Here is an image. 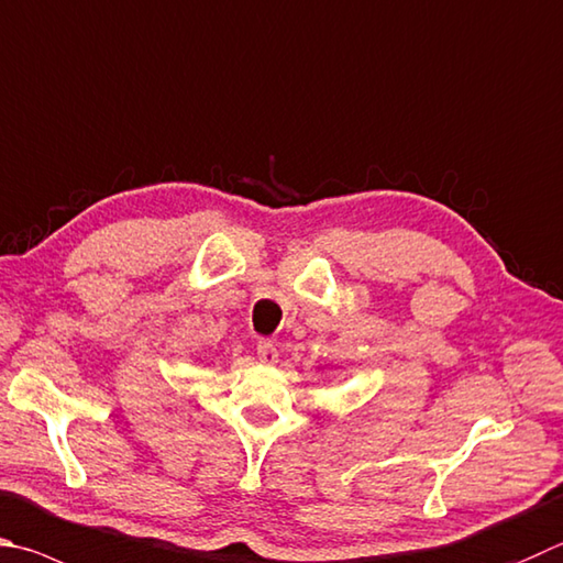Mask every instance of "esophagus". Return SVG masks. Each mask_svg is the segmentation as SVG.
Instances as JSON below:
<instances>
[{"mask_svg": "<svg viewBox=\"0 0 563 563\" xmlns=\"http://www.w3.org/2000/svg\"><path fill=\"white\" fill-rule=\"evenodd\" d=\"M255 354L263 364H275L278 362V346H275L271 340H261L255 344Z\"/></svg>", "mask_w": 563, "mask_h": 563, "instance_id": "34e87169", "label": "esophagus"}]
</instances>
